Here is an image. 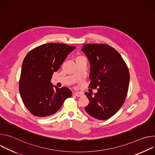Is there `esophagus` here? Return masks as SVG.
Segmentation results:
<instances>
[{
	"label": "esophagus",
	"instance_id": "34e87169",
	"mask_svg": "<svg viewBox=\"0 0 155 155\" xmlns=\"http://www.w3.org/2000/svg\"><path fill=\"white\" fill-rule=\"evenodd\" d=\"M74 94L75 96H76L77 97H81V96H82L83 95V93H81V92H75Z\"/></svg>",
	"mask_w": 155,
	"mask_h": 155
}]
</instances>
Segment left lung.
Here are the masks:
<instances>
[{
  "instance_id": "obj_1",
  "label": "left lung",
  "mask_w": 155,
  "mask_h": 155,
  "mask_svg": "<svg viewBox=\"0 0 155 155\" xmlns=\"http://www.w3.org/2000/svg\"><path fill=\"white\" fill-rule=\"evenodd\" d=\"M81 50L91 65L89 87L97 92H86L90 103L84 110L91 117L107 120L114 115L126 99L129 83L127 66L120 54L106 44H84Z\"/></svg>"
}]
</instances>
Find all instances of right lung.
Returning a JSON list of instances; mask_svg holds the SVG:
<instances>
[{
    "label": "right lung",
    "instance_id": "add662e5",
    "mask_svg": "<svg viewBox=\"0 0 155 155\" xmlns=\"http://www.w3.org/2000/svg\"><path fill=\"white\" fill-rule=\"evenodd\" d=\"M75 48L50 43L34 48L25 58L19 90L22 101L32 115L38 117L51 115L58 111L66 99L72 96L69 88L54 86L51 80L53 73Z\"/></svg>",
    "mask_w": 155,
    "mask_h": 155
}]
</instances>
